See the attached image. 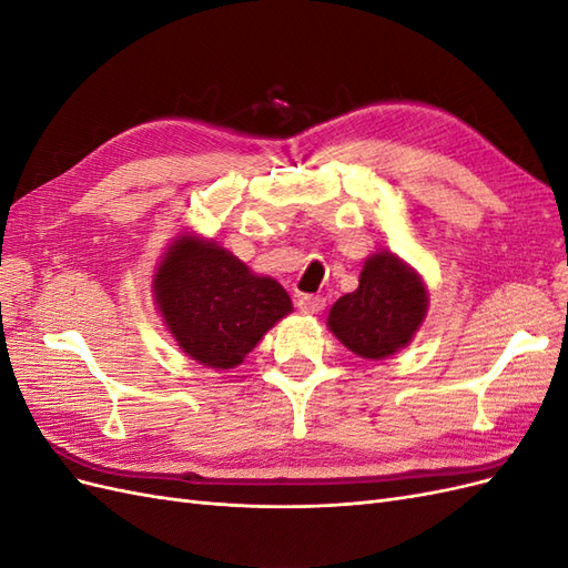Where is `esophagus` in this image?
I'll list each match as a JSON object with an SVG mask.
<instances>
[{
    "label": "esophagus",
    "instance_id": "esophagus-1",
    "mask_svg": "<svg viewBox=\"0 0 568 568\" xmlns=\"http://www.w3.org/2000/svg\"><path fill=\"white\" fill-rule=\"evenodd\" d=\"M298 311L307 315H317L324 311V298L322 296H301L298 298Z\"/></svg>",
    "mask_w": 568,
    "mask_h": 568
}]
</instances>
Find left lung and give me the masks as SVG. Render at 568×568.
Instances as JSON below:
<instances>
[{"instance_id":"1","label":"left lung","mask_w":568,"mask_h":568,"mask_svg":"<svg viewBox=\"0 0 568 568\" xmlns=\"http://www.w3.org/2000/svg\"><path fill=\"white\" fill-rule=\"evenodd\" d=\"M424 315V282L393 253H374L359 286L332 305L326 324L355 355L382 359L407 346Z\"/></svg>"}]
</instances>
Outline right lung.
Masks as SVG:
<instances>
[{"label": "right lung", "instance_id": "1", "mask_svg": "<svg viewBox=\"0 0 568 568\" xmlns=\"http://www.w3.org/2000/svg\"><path fill=\"white\" fill-rule=\"evenodd\" d=\"M153 291L180 348L215 369L244 363L270 326L294 311L280 282L257 277L230 251L196 236L168 248Z\"/></svg>", "mask_w": 568, "mask_h": 568}]
</instances>
